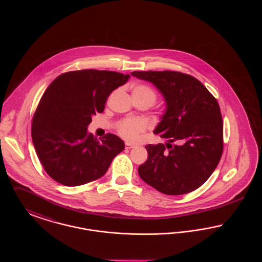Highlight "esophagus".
Wrapping results in <instances>:
<instances>
[{
	"label": "esophagus",
	"mask_w": 262,
	"mask_h": 262,
	"mask_svg": "<svg viewBox=\"0 0 262 262\" xmlns=\"http://www.w3.org/2000/svg\"><path fill=\"white\" fill-rule=\"evenodd\" d=\"M125 146L126 149H130V148H134L136 145H135V144H132V143H129V142H125Z\"/></svg>",
	"instance_id": "1"
}]
</instances>
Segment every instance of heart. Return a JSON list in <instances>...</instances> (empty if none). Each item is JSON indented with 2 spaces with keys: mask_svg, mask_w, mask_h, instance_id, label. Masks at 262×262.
<instances>
[{
  "mask_svg": "<svg viewBox=\"0 0 262 262\" xmlns=\"http://www.w3.org/2000/svg\"><path fill=\"white\" fill-rule=\"evenodd\" d=\"M133 95L136 97L148 98L152 103L156 100V94L152 88L145 84H138L133 89ZM146 123L138 118H127L121 120L117 125L118 134L129 141H135L138 139L140 135L145 132Z\"/></svg>",
  "mask_w": 262,
  "mask_h": 262,
  "instance_id": "obj_1",
  "label": "heart"
}]
</instances>
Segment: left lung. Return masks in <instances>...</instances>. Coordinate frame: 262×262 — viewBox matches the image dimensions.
<instances>
[{"label":"left lung","instance_id":"1","mask_svg":"<svg viewBox=\"0 0 262 262\" xmlns=\"http://www.w3.org/2000/svg\"><path fill=\"white\" fill-rule=\"evenodd\" d=\"M130 74L152 82L167 102L154 134L168 143L145 146L148 158L138 167V174L168 195L195 190L211 176L223 153V121L217 100L192 75L173 71Z\"/></svg>","mask_w":262,"mask_h":262}]
</instances>
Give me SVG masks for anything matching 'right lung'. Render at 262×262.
<instances>
[{
  "mask_svg": "<svg viewBox=\"0 0 262 262\" xmlns=\"http://www.w3.org/2000/svg\"><path fill=\"white\" fill-rule=\"evenodd\" d=\"M128 78L112 71H72L45 90L32 118L31 137L39 161L54 181L76 187L98 180L124 150L120 137L107 134L97 139L88 135V125Z\"/></svg>",
  "mask_w": 262,
  "mask_h": 262,
  "instance_id": "right-lung-1",
  "label": "right lung"
}]
</instances>
